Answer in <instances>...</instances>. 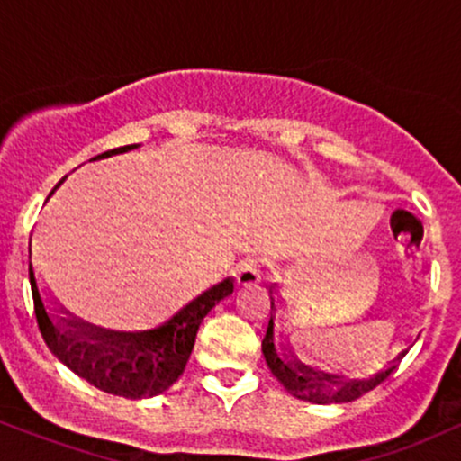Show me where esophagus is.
<instances>
[{
  "mask_svg": "<svg viewBox=\"0 0 461 461\" xmlns=\"http://www.w3.org/2000/svg\"><path fill=\"white\" fill-rule=\"evenodd\" d=\"M234 277H236V284L238 285H251V284L260 282V271H258L256 260L247 258V260L238 262L236 264V271H234Z\"/></svg>",
  "mask_w": 461,
  "mask_h": 461,
  "instance_id": "34e87169",
  "label": "esophagus"
}]
</instances>
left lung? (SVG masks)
Here are the masks:
<instances>
[{
	"mask_svg": "<svg viewBox=\"0 0 461 461\" xmlns=\"http://www.w3.org/2000/svg\"><path fill=\"white\" fill-rule=\"evenodd\" d=\"M262 353L267 366L290 394L301 401H310V403L330 405L348 403V401H356L377 388L399 366L407 351L399 353L385 370H379L366 379H351L342 370H331L321 357L312 356L303 347H294L288 340L282 325L275 322V299L271 297V321H268L267 336L262 340Z\"/></svg>",
	"mask_w": 461,
	"mask_h": 461,
	"instance_id": "8db88e82",
	"label": "left lung"
}]
</instances>
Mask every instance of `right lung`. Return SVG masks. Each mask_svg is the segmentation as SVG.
<instances>
[{
  "instance_id": "obj_1",
  "label": "right lung",
  "mask_w": 461,
  "mask_h": 461,
  "mask_svg": "<svg viewBox=\"0 0 461 461\" xmlns=\"http://www.w3.org/2000/svg\"><path fill=\"white\" fill-rule=\"evenodd\" d=\"M134 147H119L95 156L93 160L125 153ZM30 285L36 322L50 351L95 388L125 399H149L171 388L186 368L201 321L221 299L234 293V282L227 277L186 305H177L168 314L158 316L156 322L161 321L158 325L151 322V327L142 325L140 330H110L84 321L45 294L36 282L32 260Z\"/></svg>"
}]
</instances>
